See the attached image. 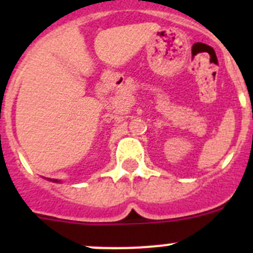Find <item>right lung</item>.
Listing matches in <instances>:
<instances>
[{
	"label": "right lung",
	"instance_id": "add662e5",
	"mask_svg": "<svg viewBox=\"0 0 253 253\" xmlns=\"http://www.w3.org/2000/svg\"><path fill=\"white\" fill-rule=\"evenodd\" d=\"M49 181H51V182H60L59 180H55V178H50V180Z\"/></svg>",
	"mask_w": 253,
	"mask_h": 253
}]
</instances>
